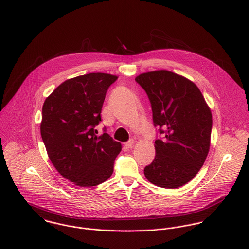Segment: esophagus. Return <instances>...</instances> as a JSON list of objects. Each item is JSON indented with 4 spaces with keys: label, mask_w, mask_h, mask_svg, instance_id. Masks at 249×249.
Instances as JSON below:
<instances>
[{
    "label": "esophagus",
    "mask_w": 249,
    "mask_h": 249,
    "mask_svg": "<svg viewBox=\"0 0 249 249\" xmlns=\"http://www.w3.org/2000/svg\"><path fill=\"white\" fill-rule=\"evenodd\" d=\"M134 144H135V141H134V140H131V141H129L128 142H125V143H124V145H125L126 148H132V147L134 146Z\"/></svg>",
    "instance_id": "34e87169"
}]
</instances>
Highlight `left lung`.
I'll list each match as a JSON object with an SVG mask.
<instances>
[{"mask_svg": "<svg viewBox=\"0 0 249 249\" xmlns=\"http://www.w3.org/2000/svg\"><path fill=\"white\" fill-rule=\"evenodd\" d=\"M136 81L149 97L153 122L163 140L144 175L155 186L180 188L198 173L211 145L212 112L197 86L168 70L140 74Z\"/></svg>", "mask_w": 249, "mask_h": 249, "instance_id": "1", "label": "left lung"}]
</instances>
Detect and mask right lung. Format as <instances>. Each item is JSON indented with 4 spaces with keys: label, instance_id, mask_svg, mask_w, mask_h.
Wrapping results in <instances>:
<instances>
[{
    "label": "right lung",
    "instance_id": "obj_1",
    "mask_svg": "<svg viewBox=\"0 0 249 249\" xmlns=\"http://www.w3.org/2000/svg\"><path fill=\"white\" fill-rule=\"evenodd\" d=\"M117 76L89 73L68 79L45 99L40 133L57 172L79 187L107 181L121 143L107 134L96 136L107 89Z\"/></svg>",
    "mask_w": 249,
    "mask_h": 249
}]
</instances>
